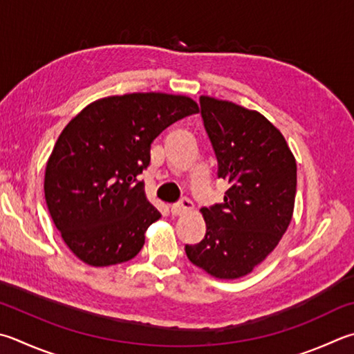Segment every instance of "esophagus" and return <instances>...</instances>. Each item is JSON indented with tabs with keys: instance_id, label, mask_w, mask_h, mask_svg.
<instances>
[{
	"instance_id": "obj_1",
	"label": "esophagus",
	"mask_w": 354,
	"mask_h": 354,
	"mask_svg": "<svg viewBox=\"0 0 354 354\" xmlns=\"http://www.w3.org/2000/svg\"><path fill=\"white\" fill-rule=\"evenodd\" d=\"M190 210H194V203H192L190 199H187V198H183L181 201L175 203L171 205V214L175 216L187 214V212H190Z\"/></svg>"
}]
</instances>
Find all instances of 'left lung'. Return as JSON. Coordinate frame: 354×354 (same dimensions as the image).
<instances>
[{
	"label": "left lung",
	"instance_id": "1",
	"mask_svg": "<svg viewBox=\"0 0 354 354\" xmlns=\"http://www.w3.org/2000/svg\"><path fill=\"white\" fill-rule=\"evenodd\" d=\"M201 115L229 181L224 203L203 207L205 236L185 254L221 280L244 277L277 248L292 220L297 164L283 134L259 111L201 95Z\"/></svg>",
	"mask_w": 354,
	"mask_h": 354
}]
</instances>
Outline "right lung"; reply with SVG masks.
Instances as JSON below:
<instances>
[{
	"mask_svg": "<svg viewBox=\"0 0 354 354\" xmlns=\"http://www.w3.org/2000/svg\"><path fill=\"white\" fill-rule=\"evenodd\" d=\"M199 111L179 94L133 93L93 102L69 120L44 173L55 227L77 259L111 266L134 259L160 218L139 175L167 127Z\"/></svg>",
	"mask_w": 354,
	"mask_h": 354,
	"instance_id": "obj_1",
	"label": "right lung"
}]
</instances>
